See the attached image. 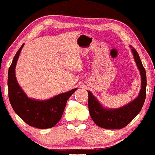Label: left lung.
<instances>
[{
	"label": "left lung",
	"mask_w": 155,
	"mask_h": 155,
	"mask_svg": "<svg viewBox=\"0 0 155 155\" xmlns=\"http://www.w3.org/2000/svg\"><path fill=\"white\" fill-rule=\"evenodd\" d=\"M132 52L141 75V89L138 97L135 100L120 108L105 109L100 105L91 92L87 91L88 94L90 116L95 124L100 127L109 130L121 129L131 122L132 120L140 113L143 107L146 99L147 74L138 53L134 48H132Z\"/></svg>",
	"instance_id": "obj_1"
}]
</instances>
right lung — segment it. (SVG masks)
Masks as SVG:
<instances>
[{
  "label": "right lung",
  "instance_id": "1",
  "mask_svg": "<svg viewBox=\"0 0 155 155\" xmlns=\"http://www.w3.org/2000/svg\"><path fill=\"white\" fill-rule=\"evenodd\" d=\"M23 45L24 44L17 52L8 69V94L9 102L15 112L26 124L39 129L53 127L61 119L67 100L78 88L45 101L28 98L19 86L15 77V67Z\"/></svg>",
  "mask_w": 155,
  "mask_h": 155
}]
</instances>
